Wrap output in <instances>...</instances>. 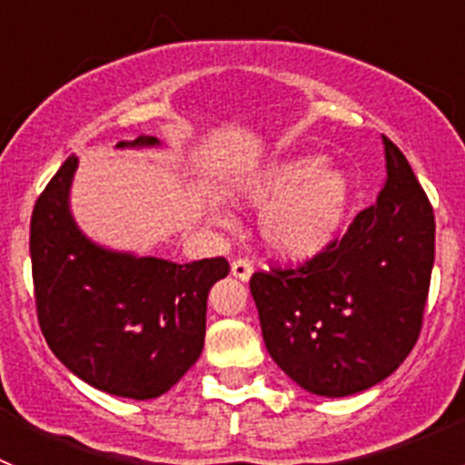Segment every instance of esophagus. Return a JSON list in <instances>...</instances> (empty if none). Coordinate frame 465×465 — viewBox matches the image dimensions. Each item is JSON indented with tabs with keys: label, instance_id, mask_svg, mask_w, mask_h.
<instances>
[{
	"label": "esophagus",
	"instance_id": "34e87169",
	"mask_svg": "<svg viewBox=\"0 0 465 465\" xmlns=\"http://www.w3.org/2000/svg\"><path fill=\"white\" fill-rule=\"evenodd\" d=\"M230 272H232L235 279H240V282H249V277L253 274V262L249 258H237V261H232Z\"/></svg>",
	"mask_w": 465,
	"mask_h": 465
}]
</instances>
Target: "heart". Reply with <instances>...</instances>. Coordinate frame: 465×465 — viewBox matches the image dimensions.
I'll list each match as a JSON object with an SVG mask.
<instances>
[{"label":"heart","instance_id":"b5f03b06","mask_svg":"<svg viewBox=\"0 0 465 465\" xmlns=\"http://www.w3.org/2000/svg\"><path fill=\"white\" fill-rule=\"evenodd\" d=\"M225 195L240 207L262 204L256 225L268 253L286 262H307L338 240L351 204V179L328 165L323 155L302 153L232 176ZM209 219L228 225L219 209H209Z\"/></svg>","mask_w":465,"mask_h":465}]
</instances>
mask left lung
<instances>
[{
    "label": "left lung",
    "mask_w": 465,
    "mask_h": 465,
    "mask_svg": "<svg viewBox=\"0 0 465 465\" xmlns=\"http://www.w3.org/2000/svg\"><path fill=\"white\" fill-rule=\"evenodd\" d=\"M386 179L347 235L302 268L256 272L265 347L305 391L354 396L408 359L421 331L435 219L408 158L381 137Z\"/></svg>",
    "instance_id": "8db88e82"
}]
</instances>
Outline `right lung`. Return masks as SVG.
Here are the masks:
<instances>
[{"label":"right lung","mask_w":465,"mask_h":465,"mask_svg":"<svg viewBox=\"0 0 465 465\" xmlns=\"http://www.w3.org/2000/svg\"><path fill=\"white\" fill-rule=\"evenodd\" d=\"M155 137L116 149H153ZM79 158L64 160L32 212L36 314L53 354L85 384L118 398L167 393L200 359L207 295L230 272L225 258L172 262L90 240L69 207Z\"/></svg>","instance_id":"obj_1"}]
</instances>
